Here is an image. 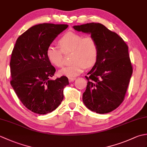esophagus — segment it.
<instances>
[{
    "mask_svg": "<svg viewBox=\"0 0 147 147\" xmlns=\"http://www.w3.org/2000/svg\"><path fill=\"white\" fill-rule=\"evenodd\" d=\"M75 80H76L75 78H69V82H73Z\"/></svg>",
    "mask_w": 147,
    "mask_h": 147,
    "instance_id": "esophagus-1",
    "label": "esophagus"
}]
</instances>
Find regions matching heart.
<instances>
[{
  "mask_svg": "<svg viewBox=\"0 0 147 147\" xmlns=\"http://www.w3.org/2000/svg\"><path fill=\"white\" fill-rule=\"evenodd\" d=\"M61 49L54 45H49L46 51L49 61L55 66L61 67L64 64V54L71 52L72 63L59 71L61 75L73 78L79 75L87 68L96 64L99 56V49L96 40L92 36L83 35L69 32L59 40Z\"/></svg>",
  "mask_w": 147,
  "mask_h": 147,
  "instance_id": "b5f03b06",
  "label": "heart"
}]
</instances>
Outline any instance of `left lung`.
<instances>
[{"label":"left lung","mask_w":147,"mask_h":147,"mask_svg":"<svg viewBox=\"0 0 147 147\" xmlns=\"http://www.w3.org/2000/svg\"><path fill=\"white\" fill-rule=\"evenodd\" d=\"M73 28L91 34L98 44V61L85 76L88 80L83 101L90 110L106 114L123 102L133 73L128 46L116 33L100 23H87Z\"/></svg>","instance_id":"obj_1"}]
</instances>
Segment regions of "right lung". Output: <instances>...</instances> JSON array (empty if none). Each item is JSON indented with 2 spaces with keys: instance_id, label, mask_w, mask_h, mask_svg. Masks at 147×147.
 <instances>
[{
  "instance_id": "1",
  "label": "right lung",
  "mask_w": 147,
  "mask_h": 147,
  "mask_svg": "<svg viewBox=\"0 0 147 147\" xmlns=\"http://www.w3.org/2000/svg\"><path fill=\"white\" fill-rule=\"evenodd\" d=\"M67 24L43 23L31 27L18 37L10 61L11 85L25 107L34 113L54 111L64 98L68 78L51 80L55 73L46 51Z\"/></svg>"
}]
</instances>
